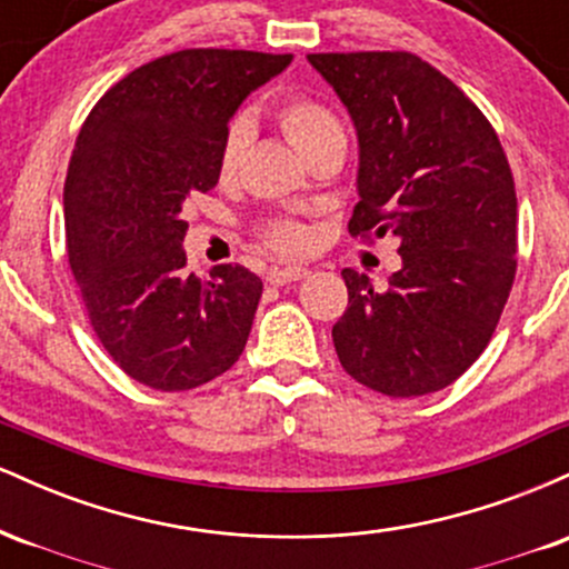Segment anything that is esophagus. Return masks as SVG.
Masks as SVG:
<instances>
[{"mask_svg": "<svg viewBox=\"0 0 569 569\" xmlns=\"http://www.w3.org/2000/svg\"><path fill=\"white\" fill-rule=\"evenodd\" d=\"M307 272H310L307 267H272V270L267 272V280H270L272 286H283L307 278Z\"/></svg>", "mask_w": 569, "mask_h": 569, "instance_id": "esophagus-1", "label": "esophagus"}]
</instances>
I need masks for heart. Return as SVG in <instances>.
Wrapping results in <instances>:
<instances>
[{
  "label": "heart",
  "mask_w": 569,
  "mask_h": 569,
  "mask_svg": "<svg viewBox=\"0 0 569 569\" xmlns=\"http://www.w3.org/2000/svg\"><path fill=\"white\" fill-rule=\"evenodd\" d=\"M276 117L283 128V133L297 143L302 152L310 147H316L318 141L329 139V136L342 133V122L331 112V107H326L321 98L310 93H286L278 98L276 103ZM248 143V126L246 122H232L227 128L224 139L219 147V173L230 176L238 168L240 158H243V149ZM264 243L276 251L283 253H297L310 248L312 243V230L299 219H272L264 227Z\"/></svg>",
  "instance_id": "b5f03b06"
}]
</instances>
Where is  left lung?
I'll return each instance as SVG.
<instances>
[{"label": "left lung", "mask_w": 569, "mask_h": 569, "mask_svg": "<svg viewBox=\"0 0 569 569\" xmlns=\"http://www.w3.org/2000/svg\"><path fill=\"white\" fill-rule=\"evenodd\" d=\"M356 122L348 230L393 232L403 267L377 291L342 270L331 329L352 380L390 398L452 385L495 335L516 276V189L498 133L457 84L403 50L307 56Z\"/></svg>", "instance_id": "obj_1"}]
</instances>
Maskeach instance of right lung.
I'll list each match as a JSON object with an SVG mask.
<instances>
[{
  "label": "right lung",
  "mask_w": 569,
  "mask_h": 569,
  "mask_svg": "<svg viewBox=\"0 0 569 569\" xmlns=\"http://www.w3.org/2000/svg\"><path fill=\"white\" fill-rule=\"evenodd\" d=\"M289 63L179 50L122 77L82 122L63 187L69 267L98 342L147 388H198L246 348L262 280L243 264L187 276L181 208L217 187L234 109Z\"/></svg>",
  "instance_id": "obj_1"
}]
</instances>
